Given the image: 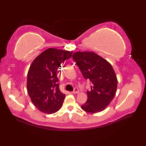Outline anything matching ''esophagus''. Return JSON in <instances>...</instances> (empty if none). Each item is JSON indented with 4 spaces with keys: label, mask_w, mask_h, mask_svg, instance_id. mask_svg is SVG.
Listing matches in <instances>:
<instances>
[{
    "label": "esophagus",
    "mask_w": 146,
    "mask_h": 146,
    "mask_svg": "<svg viewBox=\"0 0 146 146\" xmlns=\"http://www.w3.org/2000/svg\"><path fill=\"white\" fill-rule=\"evenodd\" d=\"M71 94H78V93H79V90L78 88H75V89H74V90L73 92H71Z\"/></svg>",
    "instance_id": "obj_1"
}]
</instances>
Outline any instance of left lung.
I'll list each match as a JSON object with an SVG mask.
<instances>
[{
	"mask_svg": "<svg viewBox=\"0 0 146 146\" xmlns=\"http://www.w3.org/2000/svg\"><path fill=\"white\" fill-rule=\"evenodd\" d=\"M73 58L83 77L91 82L90 90L86 92L87 101L81 106L89 113L104 110L116 94L117 78L111 64L92 51H77Z\"/></svg>",
	"mask_w": 146,
	"mask_h": 146,
	"instance_id": "left-lung-1",
	"label": "left lung"
}]
</instances>
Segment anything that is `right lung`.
Segmentation results:
<instances>
[{
    "mask_svg": "<svg viewBox=\"0 0 146 146\" xmlns=\"http://www.w3.org/2000/svg\"><path fill=\"white\" fill-rule=\"evenodd\" d=\"M72 51L48 48L38 55L27 73V90L34 105L43 113L51 114L60 109L65 98L59 88L57 70L72 56Z\"/></svg>",
    "mask_w": 146,
    "mask_h": 146,
    "instance_id": "obj_1",
    "label": "right lung"
}]
</instances>
